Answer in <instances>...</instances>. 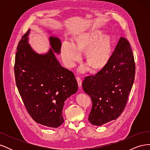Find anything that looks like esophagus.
<instances>
[{"mask_svg": "<svg viewBox=\"0 0 150 150\" xmlns=\"http://www.w3.org/2000/svg\"><path fill=\"white\" fill-rule=\"evenodd\" d=\"M77 81H78V86L79 87H81L82 86V80L79 78V77H78V78H76Z\"/></svg>", "mask_w": 150, "mask_h": 150, "instance_id": "esophagus-1", "label": "esophagus"}]
</instances>
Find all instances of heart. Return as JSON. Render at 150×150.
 Wrapping results in <instances>:
<instances>
[{
	"label": "heart",
	"instance_id": "obj_1",
	"mask_svg": "<svg viewBox=\"0 0 150 150\" xmlns=\"http://www.w3.org/2000/svg\"><path fill=\"white\" fill-rule=\"evenodd\" d=\"M74 44L65 40L61 48V56L64 64L68 67H73L81 58L80 50H88L86 59L89 64L79 67L81 73L87 72L91 65L94 70H99L105 67L112 56V42L110 35H105L101 30H91L81 33L76 36Z\"/></svg>",
	"mask_w": 150,
	"mask_h": 150
}]
</instances>
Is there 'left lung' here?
<instances>
[{
	"label": "left lung",
	"mask_w": 150,
	"mask_h": 150,
	"mask_svg": "<svg viewBox=\"0 0 150 150\" xmlns=\"http://www.w3.org/2000/svg\"><path fill=\"white\" fill-rule=\"evenodd\" d=\"M135 64L129 42L121 37L108 64L94 76L86 77L84 91L91 98L89 121L101 126L123 111L134 80Z\"/></svg>",
	"instance_id": "1"
}]
</instances>
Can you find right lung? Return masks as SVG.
<instances>
[{
    "label": "right lung",
    "instance_id": "1",
    "mask_svg": "<svg viewBox=\"0 0 150 150\" xmlns=\"http://www.w3.org/2000/svg\"><path fill=\"white\" fill-rule=\"evenodd\" d=\"M30 30L22 36L17 47L16 85L33 119L38 123L56 128L64 122V102L77 92L78 83L74 74L62 67L56 57L55 54L61 53L60 39L50 36L51 48L46 54H40L29 44Z\"/></svg>",
    "mask_w": 150,
    "mask_h": 150
}]
</instances>
